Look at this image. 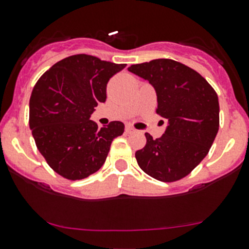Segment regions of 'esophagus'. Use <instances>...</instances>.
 <instances>
[{
	"mask_svg": "<svg viewBox=\"0 0 249 249\" xmlns=\"http://www.w3.org/2000/svg\"><path fill=\"white\" fill-rule=\"evenodd\" d=\"M125 131H126L127 134H131V132H135V129L131 125H126V126H125Z\"/></svg>",
	"mask_w": 249,
	"mask_h": 249,
	"instance_id": "obj_1",
	"label": "esophagus"
}]
</instances>
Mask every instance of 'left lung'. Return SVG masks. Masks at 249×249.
<instances>
[{
    "label": "left lung",
    "instance_id": "1",
    "mask_svg": "<svg viewBox=\"0 0 249 249\" xmlns=\"http://www.w3.org/2000/svg\"><path fill=\"white\" fill-rule=\"evenodd\" d=\"M127 71L153 86L157 113L168 120L158 139L144 134L146 146L135 153L140 168L164 182L185 178L208 154L218 134V95L201 74L173 59H153Z\"/></svg>",
    "mask_w": 249,
    "mask_h": 249
}]
</instances>
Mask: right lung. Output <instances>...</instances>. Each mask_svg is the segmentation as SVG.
I'll use <instances>...</instances> for the list:
<instances>
[{"mask_svg": "<svg viewBox=\"0 0 249 249\" xmlns=\"http://www.w3.org/2000/svg\"><path fill=\"white\" fill-rule=\"evenodd\" d=\"M125 67L75 54L57 62L36 83L29 125L40 153L63 178L81 180L100 170L112 141L124 132L122 122L98 127L90 118L106 102L109 79Z\"/></svg>", "mask_w": 249, "mask_h": 249, "instance_id": "obj_1", "label": "right lung"}]
</instances>
